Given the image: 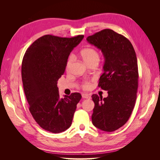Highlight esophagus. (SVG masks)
<instances>
[{"label": "esophagus", "instance_id": "1", "mask_svg": "<svg viewBox=\"0 0 160 160\" xmlns=\"http://www.w3.org/2000/svg\"><path fill=\"white\" fill-rule=\"evenodd\" d=\"M82 98L84 99H90V95L89 94H86V93H83L82 94Z\"/></svg>", "mask_w": 160, "mask_h": 160}]
</instances>
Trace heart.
Masks as SVG:
<instances>
[{"label":"heart","instance_id":"obj_1","mask_svg":"<svg viewBox=\"0 0 160 160\" xmlns=\"http://www.w3.org/2000/svg\"><path fill=\"white\" fill-rule=\"evenodd\" d=\"M81 56L82 57V59L85 61V63L89 65L91 62L95 61H98L99 60V55L98 52L95 49H93V48H85V49H82L80 52ZM73 61V56L71 55L68 60H67V69H69V67L71 64L72 61ZM82 88H83L84 89H88L90 88L91 87V83L89 81H85L84 83L82 84Z\"/></svg>","mask_w":160,"mask_h":160}]
</instances>
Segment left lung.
Segmentation results:
<instances>
[{"mask_svg":"<svg viewBox=\"0 0 160 160\" xmlns=\"http://www.w3.org/2000/svg\"><path fill=\"white\" fill-rule=\"evenodd\" d=\"M87 41L102 52L103 73L98 86L108 91L103 98L92 95L91 119L95 127L111 132L126 123L134 108L138 88V67L133 47L126 37L111 29L89 36Z\"/></svg>","mask_w":160,"mask_h":160,"instance_id":"1","label":"left lung"}]
</instances>
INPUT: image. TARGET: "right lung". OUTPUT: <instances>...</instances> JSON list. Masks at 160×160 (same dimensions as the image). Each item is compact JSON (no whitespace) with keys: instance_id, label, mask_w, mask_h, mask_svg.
Segmentation results:
<instances>
[{"instance_id":"right-lung-1","label":"right lung","mask_w":160,"mask_h":160,"mask_svg":"<svg viewBox=\"0 0 160 160\" xmlns=\"http://www.w3.org/2000/svg\"><path fill=\"white\" fill-rule=\"evenodd\" d=\"M83 37L46 35L34 42L23 57L22 81L29 111L48 132L58 133L69 128L81 99L79 93L60 98L57 81L64 73L70 52Z\"/></svg>"}]
</instances>
